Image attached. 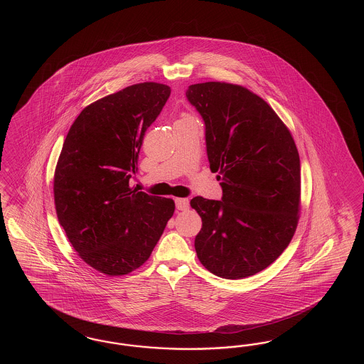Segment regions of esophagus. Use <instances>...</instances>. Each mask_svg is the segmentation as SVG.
I'll return each mask as SVG.
<instances>
[{
	"mask_svg": "<svg viewBox=\"0 0 364 364\" xmlns=\"http://www.w3.org/2000/svg\"><path fill=\"white\" fill-rule=\"evenodd\" d=\"M176 208L178 210H187L189 208V200L188 198H176Z\"/></svg>",
	"mask_w": 364,
	"mask_h": 364,
	"instance_id": "1",
	"label": "esophagus"
}]
</instances>
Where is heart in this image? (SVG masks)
Instances as JSON below:
<instances>
[{
  "mask_svg": "<svg viewBox=\"0 0 364 364\" xmlns=\"http://www.w3.org/2000/svg\"><path fill=\"white\" fill-rule=\"evenodd\" d=\"M188 117H189V116H184V117H183V119H188Z\"/></svg>",
  "mask_w": 364,
  "mask_h": 364,
  "instance_id": "obj_1",
  "label": "heart"
}]
</instances>
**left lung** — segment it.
<instances>
[{
    "label": "left lung",
    "instance_id": "8db88e82",
    "mask_svg": "<svg viewBox=\"0 0 364 364\" xmlns=\"http://www.w3.org/2000/svg\"><path fill=\"white\" fill-rule=\"evenodd\" d=\"M186 95L205 124L210 171L223 188L221 200H191L203 221L198 260L224 279L255 275L283 254L298 227L296 144L275 110L242 85L210 81Z\"/></svg>",
    "mask_w": 364,
    "mask_h": 364
}]
</instances>
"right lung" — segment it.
Masks as SVG:
<instances>
[{
	"label": "right lung",
	"instance_id": "1",
	"mask_svg": "<svg viewBox=\"0 0 364 364\" xmlns=\"http://www.w3.org/2000/svg\"><path fill=\"white\" fill-rule=\"evenodd\" d=\"M171 88L140 82L92 102L66 134L55 166L57 218L78 256L108 276L127 275L149 259L175 212L129 180L144 134Z\"/></svg>",
	"mask_w": 364,
	"mask_h": 364
}]
</instances>
